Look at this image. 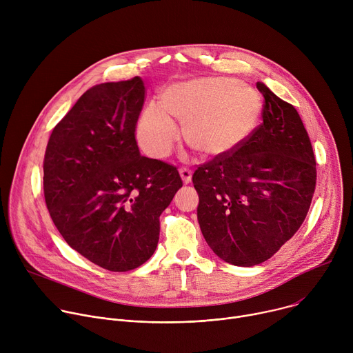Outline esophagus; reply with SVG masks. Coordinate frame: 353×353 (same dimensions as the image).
<instances>
[{
    "mask_svg": "<svg viewBox=\"0 0 353 353\" xmlns=\"http://www.w3.org/2000/svg\"><path fill=\"white\" fill-rule=\"evenodd\" d=\"M180 176H181V180L184 184H188L191 181V177H192V172L188 169V168H181L180 170Z\"/></svg>",
    "mask_w": 353,
    "mask_h": 353,
    "instance_id": "1",
    "label": "esophagus"
}]
</instances>
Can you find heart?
I'll list each match as a JSON object with an SVG mask.
<instances>
[{
  "instance_id": "1",
  "label": "heart",
  "mask_w": 353,
  "mask_h": 353,
  "mask_svg": "<svg viewBox=\"0 0 353 353\" xmlns=\"http://www.w3.org/2000/svg\"><path fill=\"white\" fill-rule=\"evenodd\" d=\"M263 113V97L253 86L228 77L174 82L161 93V106L149 103L137 125L141 148L166 158L179 138L173 120L183 123L185 142L196 154L216 158L232 154L253 134Z\"/></svg>"
}]
</instances>
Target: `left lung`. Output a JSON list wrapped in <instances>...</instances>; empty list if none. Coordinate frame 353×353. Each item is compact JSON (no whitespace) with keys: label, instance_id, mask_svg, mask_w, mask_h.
<instances>
[{"label":"left lung","instance_id":"8db88e82","mask_svg":"<svg viewBox=\"0 0 353 353\" xmlns=\"http://www.w3.org/2000/svg\"><path fill=\"white\" fill-rule=\"evenodd\" d=\"M263 123L232 154L192 174L198 223L223 261L253 267L271 259L303 223L316 190V157L297 110L257 82Z\"/></svg>","mask_w":353,"mask_h":353}]
</instances>
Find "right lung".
Listing matches in <instances>:
<instances>
[{"label":"right lung","mask_w":353,"mask_h":353,"mask_svg":"<svg viewBox=\"0 0 353 353\" xmlns=\"http://www.w3.org/2000/svg\"><path fill=\"white\" fill-rule=\"evenodd\" d=\"M139 77L88 89L54 127L43 161L50 216L75 251L113 272L155 253L161 214L183 185L176 166L141 157Z\"/></svg>","instance_id":"right-lung-1"}]
</instances>
